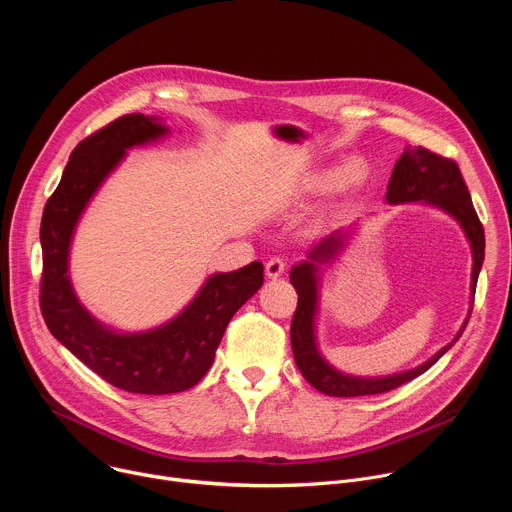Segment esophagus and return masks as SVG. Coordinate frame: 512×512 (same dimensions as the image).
Here are the masks:
<instances>
[{"instance_id":"esophagus-1","label":"esophagus","mask_w":512,"mask_h":512,"mask_svg":"<svg viewBox=\"0 0 512 512\" xmlns=\"http://www.w3.org/2000/svg\"><path fill=\"white\" fill-rule=\"evenodd\" d=\"M283 271H285V263H283V259H279V257L269 259L267 265H265V275H267L269 279H275V277L283 275Z\"/></svg>"}]
</instances>
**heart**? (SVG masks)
Wrapping results in <instances>:
<instances>
[{
  "label": "heart",
  "mask_w": 512,
  "mask_h": 512,
  "mask_svg": "<svg viewBox=\"0 0 512 512\" xmlns=\"http://www.w3.org/2000/svg\"><path fill=\"white\" fill-rule=\"evenodd\" d=\"M364 180H367V166H364L362 160L352 158L342 162L338 168H324L310 174L304 182V192L320 196L338 188L340 192L348 194L358 190Z\"/></svg>",
  "instance_id": "heart-1"
}]
</instances>
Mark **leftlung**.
I'll return each mask as SVG.
<instances>
[{
  "instance_id": "obj_1",
  "label": "left lung",
  "mask_w": 512,
  "mask_h": 512,
  "mask_svg": "<svg viewBox=\"0 0 512 512\" xmlns=\"http://www.w3.org/2000/svg\"><path fill=\"white\" fill-rule=\"evenodd\" d=\"M385 200L389 204H409L421 202L433 208H440L450 214L464 231L470 251H472V279H470V310L468 316L454 336L442 350H437L431 358L421 362L419 367L393 373L385 377H356L338 371L326 360L318 346V316H320V285L322 269L330 265L352 239V225L348 229H336L324 235L310 251L306 261L294 265L289 273L291 285L298 291V308L291 320V350L304 379L324 395L330 397H360L379 395L393 391L415 377L423 375L427 369L440 360L462 336L474 304L476 281L484 263V229L478 221L468 186L460 174L456 162L437 156L425 148H411L407 145L401 158L395 162Z\"/></svg>"
}]
</instances>
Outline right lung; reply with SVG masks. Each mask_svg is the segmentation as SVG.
<instances>
[{
    "mask_svg": "<svg viewBox=\"0 0 512 512\" xmlns=\"http://www.w3.org/2000/svg\"><path fill=\"white\" fill-rule=\"evenodd\" d=\"M162 117L125 115L83 139L70 154L40 225V306L52 336L113 387L139 395H170L194 387L210 369L235 312L263 285V263L212 273L168 322L123 332L97 320L70 281V245L93 196L125 160L127 150L170 135Z\"/></svg>",
    "mask_w": 512,
    "mask_h": 512,
    "instance_id": "add662e5",
    "label": "right lung"
}]
</instances>
